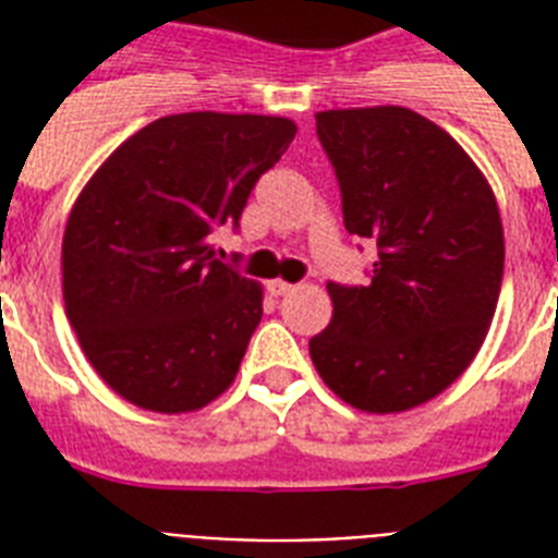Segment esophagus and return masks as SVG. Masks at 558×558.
<instances>
[{
    "mask_svg": "<svg viewBox=\"0 0 558 558\" xmlns=\"http://www.w3.org/2000/svg\"><path fill=\"white\" fill-rule=\"evenodd\" d=\"M266 287H269V292H271V295H289V292H292V289H295V287H292V283H287V280H269V283H266Z\"/></svg>",
    "mask_w": 558,
    "mask_h": 558,
    "instance_id": "esophagus-1",
    "label": "esophagus"
}]
</instances>
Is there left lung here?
Wrapping results in <instances>:
<instances>
[{
	"label": "left lung",
	"instance_id": "left-lung-1",
	"mask_svg": "<svg viewBox=\"0 0 558 558\" xmlns=\"http://www.w3.org/2000/svg\"><path fill=\"white\" fill-rule=\"evenodd\" d=\"M315 130L350 234L376 243L367 287L327 283L330 327L310 339L327 388L371 414L423 405L481 350L504 278V228L484 173L405 107L327 109Z\"/></svg>",
	"mask_w": 558,
	"mask_h": 558
}]
</instances>
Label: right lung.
I'll return each instance as SVG.
<instances>
[{
  "label": "right lung",
  "mask_w": 558,
  "mask_h": 558,
  "mask_svg": "<svg viewBox=\"0 0 558 558\" xmlns=\"http://www.w3.org/2000/svg\"><path fill=\"white\" fill-rule=\"evenodd\" d=\"M289 118L182 112L130 135L74 202L63 234L69 324L126 402L182 414L234 381L263 289L217 260L257 179L287 153Z\"/></svg>",
  "instance_id": "obj_1"
}]
</instances>
